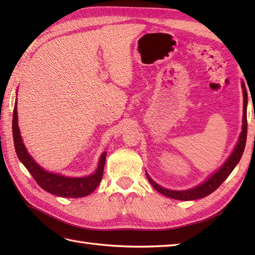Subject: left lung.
Instances as JSON below:
<instances>
[{"label":"left lung","mask_w":255,"mask_h":255,"mask_svg":"<svg viewBox=\"0 0 255 255\" xmlns=\"http://www.w3.org/2000/svg\"><path fill=\"white\" fill-rule=\"evenodd\" d=\"M242 90H243V126H242V131L240 134L239 141H238L234 152L231 153L230 158L226 161V163L221 166L217 172L215 173L214 175H211L207 181L203 183L202 185H199L192 189H187V191H170V189H166L159 186L158 184L151 180L150 176L147 174L148 180L151 185H152L156 191L159 193L163 194L164 196H167L173 199H178V200H194V199H199L205 196H208L209 194L215 192L221 184L224 183L227 177L230 175V173L234 171L236 165L239 163L241 156L243 154V151L246 148V142H247V132H248V123H247V105H248V93L245 83L242 82Z\"/></svg>","instance_id":"left-lung-1"}]
</instances>
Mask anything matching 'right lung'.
Masks as SVG:
<instances>
[{
	"instance_id": "obj_1",
	"label": "right lung",
	"mask_w": 255,
	"mask_h": 255,
	"mask_svg": "<svg viewBox=\"0 0 255 255\" xmlns=\"http://www.w3.org/2000/svg\"><path fill=\"white\" fill-rule=\"evenodd\" d=\"M17 106H14L13 113V138H14V147L17 153L18 159L32 177L35 178L38 185L42 189L49 192L53 195L61 197H84L88 196L94 189L99 186L102 180L103 171H104V165L106 161V152L102 154L97 170L90 176L86 177H66L62 175L55 174L45 171L42 167L38 165L36 162L32 160L31 156L27 152L23 140L20 137L18 124H17Z\"/></svg>"
}]
</instances>
